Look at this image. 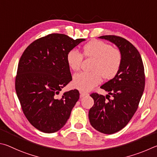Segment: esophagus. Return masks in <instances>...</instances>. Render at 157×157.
<instances>
[{
    "instance_id": "esophagus-1",
    "label": "esophagus",
    "mask_w": 157,
    "mask_h": 157,
    "mask_svg": "<svg viewBox=\"0 0 157 157\" xmlns=\"http://www.w3.org/2000/svg\"><path fill=\"white\" fill-rule=\"evenodd\" d=\"M87 95H88V93H87V92H80V98H83Z\"/></svg>"
}]
</instances>
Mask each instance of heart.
Masks as SVG:
<instances>
[{"instance_id":"1","label":"heart","mask_w":157,"mask_h":157,"mask_svg":"<svg viewBox=\"0 0 157 157\" xmlns=\"http://www.w3.org/2000/svg\"><path fill=\"white\" fill-rule=\"evenodd\" d=\"M83 56L93 59L92 71H82L76 74L73 78V86L81 91L87 92L97 86L104 79H110L117 75L121 66L123 56L120 49L102 40H93L83 48V54L72 49L67 54V62L74 71L81 69Z\"/></svg>"}]
</instances>
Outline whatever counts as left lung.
Returning <instances> with one entry per match:
<instances>
[{"instance_id": "1", "label": "left lung", "mask_w": 157, "mask_h": 157, "mask_svg": "<svg viewBox=\"0 0 157 157\" xmlns=\"http://www.w3.org/2000/svg\"><path fill=\"white\" fill-rule=\"evenodd\" d=\"M99 38L114 43L123 56L117 75L101 87L109 94H90L94 101L89 111L90 124L100 132L111 134L122 130L138 109L145 87L144 66L139 51L124 38L115 35Z\"/></svg>"}]
</instances>
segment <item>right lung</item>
Returning a JSON list of instances; mask_svg holds the SVG:
<instances>
[{"mask_svg": "<svg viewBox=\"0 0 157 157\" xmlns=\"http://www.w3.org/2000/svg\"><path fill=\"white\" fill-rule=\"evenodd\" d=\"M84 40L62 34H48L30 44L19 60L16 94L27 119L43 132L62 128L78 100L77 90L58 95L72 80L67 54Z\"/></svg>", "mask_w": 157, "mask_h": 157, "instance_id": "add662e5", "label": "right lung"}]
</instances>
